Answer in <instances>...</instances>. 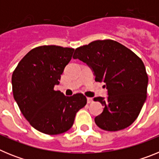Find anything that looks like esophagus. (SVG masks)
<instances>
[{"mask_svg":"<svg viewBox=\"0 0 159 159\" xmlns=\"http://www.w3.org/2000/svg\"><path fill=\"white\" fill-rule=\"evenodd\" d=\"M87 100H88V103H92V102H93L92 98H90V97H88V98H87Z\"/></svg>","mask_w":159,"mask_h":159,"instance_id":"obj_1","label":"esophagus"}]
</instances>
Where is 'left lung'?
I'll return each instance as SVG.
<instances>
[{
  "label": "left lung",
  "instance_id": "8db88e82",
  "mask_svg": "<svg viewBox=\"0 0 159 159\" xmlns=\"http://www.w3.org/2000/svg\"><path fill=\"white\" fill-rule=\"evenodd\" d=\"M73 58L92 67L96 82L104 83L107 99L94 98L104 106L95 118L99 128L117 131L135 121L147 99L148 75L141 59L112 40H98L75 49Z\"/></svg>",
  "mask_w": 159,
  "mask_h": 159
}]
</instances>
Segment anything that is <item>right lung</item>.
Returning a JSON list of instances; mask_svg holds the SVG:
<instances>
[{"instance_id": "1", "label": "right lung", "mask_w": 159, "mask_h": 159, "mask_svg": "<svg viewBox=\"0 0 159 159\" xmlns=\"http://www.w3.org/2000/svg\"><path fill=\"white\" fill-rule=\"evenodd\" d=\"M74 50L39 46L25 55L12 73L14 99L31 126L44 134H59L69 130L78 111L87 104L82 93L69 97L54 90Z\"/></svg>"}]
</instances>
